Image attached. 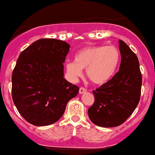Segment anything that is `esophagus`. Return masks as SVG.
Listing matches in <instances>:
<instances>
[{"label":"esophagus","instance_id":"34e87169","mask_svg":"<svg viewBox=\"0 0 155 155\" xmlns=\"http://www.w3.org/2000/svg\"><path fill=\"white\" fill-rule=\"evenodd\" d=\"M85 92H86V90H85L84 87H81L79 89V94H84V93Z\"/></svg>","mask_w":155,"mask_h":155}]
</instances>
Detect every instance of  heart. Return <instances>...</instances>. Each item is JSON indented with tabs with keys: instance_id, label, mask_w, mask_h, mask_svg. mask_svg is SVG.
Segmentation results:
<instances>
[{
	"instance_id": "1",
	"label": "heart",
	"mask_w": 155,
	"mask_h": 155,
	"mask_svg": "<svg viewBox=\"0 0 155 155\" xmlns=\"http://www.w3.org/2000/svg\"><path fill=\"white\" fill-rule=\"evenodd\" d=\"M119 61V49L114 45L86 47L77 53L74 61L65 63V70L72 80H76L85 69L86 76L93 83L103 85L114 75Z\"/></svg>"
}]
</instances>
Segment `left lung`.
<instances>
[{
    "mask_svg": "<svg viewBox=\"0 0 155 155\" xmlns=\"http://www.w3.org/2000/svg\"><path fill=\"white\" fill-rule=\"evenodd\" d=\"M119 70L112 78L93 93L94 103L88 110L94 124L101 127L122 125L138 106L141 95L142 74L136 54L122 40Z\"/></svg>",
    "mask_w": 155,
    "mask_h": 155,
    "instance_id": "left-lung-1",
    "label": "left lung"
}]
</instances>
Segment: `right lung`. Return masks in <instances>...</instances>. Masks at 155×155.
I'll return each instance as SVG.
<instances>
[{"instance_id": "add662e5", "label": "right lung", "mask_w": 155, "mask_h": 155, "mask_svg": "<svg viewBox=\"0 0 155 155\" xmlns=\"http://www.w3.org/2000/svg\"><path fill=\"white\" fill-rule=\"evenodd\" d=\"M70 45L45 38L22 51L12 75V97L20 114L37 127L54 124L62 117L68 101L79 88L64 78Z\"/></svg>"}]
</instances>
